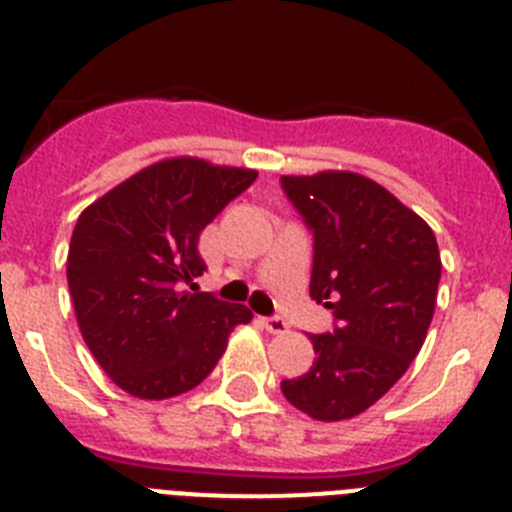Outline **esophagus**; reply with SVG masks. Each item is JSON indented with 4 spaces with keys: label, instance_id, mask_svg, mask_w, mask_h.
<instances>
[{
    "label": "esophagus",
    "instance_id": "1",
    "mask_svg": "<svg viewBox=\"0 0 512 512\" xmlns=\"http://www.w3.org/2000/svg\"><path fill=\"white\" fill-rule=\"evenodd\" d=\"M264 328L269 330V333H277V336H282V333H287L289 330V325H287V320L274 315V318H264Z\"/></svg>",
    "mask_w": 512,
    "mask_h": 512
}]
</instances>
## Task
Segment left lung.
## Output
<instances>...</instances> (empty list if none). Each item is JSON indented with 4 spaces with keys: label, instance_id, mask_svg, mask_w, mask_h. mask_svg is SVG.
<instances>
[{
    "label": "left lung",
    "instance_id": "obj_1",
    "mask_svg": "<svg viewBox=\"0 0 512 512\" xmlns=\"http://www.w3.org/2000/svg\"><path fill=\"white\" fill-rule=\"evenodd\" d=\"M312 230L310 297L333 310V333L310 336V372L282 392L315 420L372 408L408 372L433 320L441 253L423 217L354 171L282 176Z\"/></svg>",
    "mask_w": 512,
    "mask_h": 512
}]
</instances>
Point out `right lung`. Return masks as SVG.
I'll list each match as a JSON object with an SVG mask.
<instances>
[{"label": "right lung", "mask_w": 512, "mask_h": 512, "mask_svg": "<svg viewBox=\"0 0 512 512\" xmlns=\"http://www.w3.org/2000/svg\"><path fill=\"white\" fill-rule=\"evenodd\" d=\"M253 169L192 156L146 166L81 212L66 277L76 323L107 377L140 400L194 390L253 318L210 292H187L207 269L200 233L246 192Z\"/></svg>", "instance_id": "right-lung-1"}]
</instances>
